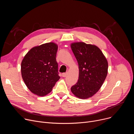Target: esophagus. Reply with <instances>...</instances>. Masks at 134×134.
<instances>
[{"instance_id": "esophagus-1", "label": "esophagus", "mask_w": 134, "mask_h": 134, "mask_svg": "<svg viewBox=\"0 0 134 134\" xmlns=\"http://www.w3.org/2000/svg\"><path fill=\"white\" fill-rule=\"evenodd\" d=\"M68 75V72H64V73H63V74H62V76H63V77H67V76Z\"/></svg>"}]
</instances>
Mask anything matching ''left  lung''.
Here are the masks:
<instances>
[{"label": "left lung", "instance_id": "1", "mask_svg": "<svg viewBox=\"0 0 134 134\" xmlns=\"http://www.w3.org/2000/svg\"><path fill=\"white\" fill-rule=\"evenodd\" d=\"M70 47L79 69L78 82L71 87V91L79 99H88L99 91L106 79L107 59L95 45L77 42L71 43Z\"/></svg>", "mask_w": 134, "mask_h": 134}]
</instances>
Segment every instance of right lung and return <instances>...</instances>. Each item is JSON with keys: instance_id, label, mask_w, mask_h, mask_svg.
I'll use <instances>...</instances> for the list:
<instances>
[{"instance_id": "1", "label": "right lung", "mask_w": 134, "mask_h": 134, "mask_svg": "<svg viewBox=\"0 0 134 134\" xmlns=\"http://www.w3.org/2000/svg\"><path fill=\"white\" fill-rule=\"evenodd\" d=\"M58 44L49 42L31 48L21 63L22 79L29 90L39 97L50 93L60 79L56 54Z\"/></svg>"}]
</instances>
